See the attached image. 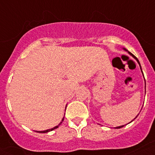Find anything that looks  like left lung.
<instances>
[{
	"label": "left lung",
	"mask_w": 155,
	"mask_h": 155,
	"mask_svg": "<svg viewBox=\"0 0 155 155\" xmlns=\"http://www.w3.org/2000/svg\"><path fill=\"white\" fill-rule=\"evenodd\" d=\"M124 49V50H125V51H127V50H126V49L125 48H123ZM127 52H128V54H130V55H131L132 56V57H134V58L135 59V60H137V63H139V65H140V62H139V60H138V59H137V57H135V56L134 55H133V54H132L131 53H130V52H129V51H127ZM140 69H141V71H142V68H141V66H140ZM144 79H145V78H144ZM145 89H146V80H145ZM145 91H146V90H145ZM145 93H146V92H145ZM139 115V114H138ZM138 115H137V116H138ZM137 116H136V117H135L134 118V119H136V118L137 117ZM134 119H133V120H134ZM133 120H132L131 121V122H133ZM130 122H129V123H130ZM125 125H121V126H118V127H115V128H121V127H124V126H125Z\"/></svg>",
	"instance_id": "left-lung-1"
}]
</instances>
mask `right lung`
<instances>
[{
	"label": "right lung",
	"instance_id": "obj_1",
	"mask_svg": "<svg viewBox=\"0 0 155 155\" xmlns=\"http://www.w3.org/2000/svg\"><path fill=\"white\" fill-rule=\"evenodd\" d=\"M64 116H65V114H64ZM63 120H64V117L63 118V119H62V121L61 122H60V124H59L58 125H57V126H55V127H53V128H51V129H48V130H42V131H38V130H36V132H39V133H48V132H49V131H51V130H54V129H56V128H57V127H59V126H60V125H61L62 124V122H63Z\"/></svg>",
	"mask_w": 155,
	"mask_h": 155
}]
</instances>
